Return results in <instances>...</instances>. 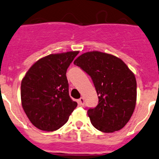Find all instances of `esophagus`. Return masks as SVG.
<instances>
[{"label": "esophagus", "mask_w": 159, "mask_h": 159, "mask_svg": "<svg viewBox=\"0 0 159 159\" xmlns=\"http://www.w3.org/2000/svg\"><path fill=\"white\" fill-rule=\"evenodd\" d=\"M84 98H82V97H81V98H80L79 99H78V104H79L80 106H83V105H84Z\"/></svg>", "instance_id": "esophagus-1"}]
</instances>
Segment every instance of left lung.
<instances>
[{"label": "left lung", "instance_id": "8db88e82", "mask_svg": "<svg viewBox=\"0 0 159 159\" xmlns=\"http://www.w3.org/2000/svg\"><path fill=\"white\" fill-rule=\"evenodd\" d=\"M74 64L90 75L98 95V106L87 112L92 125L104 133L121 130L136 106L134 74L121 59L100 51L82 53Z\"/></svg>", "mask_w": 159, "mask_h": 159}]
</instances>
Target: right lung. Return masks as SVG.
<instances>
[{
	"label": "right lung",
	"mask_w": 159,
	"mask_h": 159,
	"mask_svg": "<svg viewBox=\"0 0 159 159\" xmlns=\"http://www.w3.org/2000/svg\"><path fill=\"white\" fill-rule=\"evenodd\" d=\"M78 53H53L40 58L21 80V106L30 122L39 130L61 128L78 106L69 96L66 72Z\"/></svg>",
	"instance_id": "1"
}]
</instances>
